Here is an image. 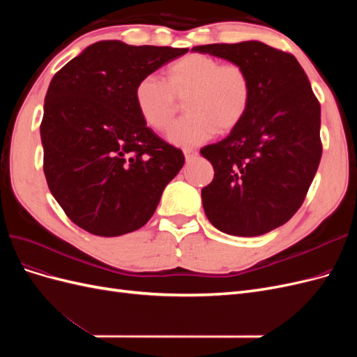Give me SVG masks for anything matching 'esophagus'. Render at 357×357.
Instances as JSON below:
<instances>
[{"label":"esophagus","mask_w":357,"mask_h":357,"mask_svg":"<svg viewBox=\"0 0 357 357\" xmlns=\"http://www.w3.org/2000/svg\"><path fill=\"white\" fill-rule=\"evenodd\" d=\"M183 153H185V158H186L188 162L193 160V159L198 156V152H197L195 149H185V150H183Z\"/></svg>","instance_id":"obj_1"}]
</instances>
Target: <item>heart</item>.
<instances>
[{"label":"heart","mask_w":357,"mask_h":357,"mask_svg":"<svg viewBox=\"0 0 357 357\" xmlns=\"http://www.w3.org/2000/svg\"><path fill=\"white\" fill-rule=\"evenodd\" d=\"M253 83L247 68L202 53H189L171 62L164 80L146 75L134 89V102L143 122L162 132L185 100L186 116L169 128V143L178 147L199 146L215 134L238 126L252 102Z\"/></svg>","instance_id":"1"}]
</instances>
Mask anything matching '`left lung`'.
<instances>
[{"instance_id":"8db88e82","label":"left lung","mask_w":357,"mask_h":357,"mask_svg":"<svg viewBox=\"0 0 357 357\" xmlns=\"http://www.w3.org/2000/svg\"><path fill=\"white\" fill-rule=\"evenodd\" d=\"M244 66L253 83L244 121L205 146L214 178L201 190L214 228L257 236L284 225L305 199L321 158L320 104L290 53L261 41L195 46Z\"/></svg>"}]
</instances>
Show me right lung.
I'll list each match as a JSON object with an SVG mask.
<instances>
[{
	"label": "right lung",
	"mask_w": 357,
	"mask_h": 357,
	"mask_svg": "<svg viewBox=\"0 0 357 357\" xmlns=\"http://www.w3.org/2000/svg\"><path fill=\"white\" fill-rule=\"evenodd\" d=\"M189 49L93 43L49 84L40 126L52 195L82 229L119 236L144 226L185 164L139 117L138 80Z\"/></svg>",
	"instance_id": "1"
}]
</instances>
